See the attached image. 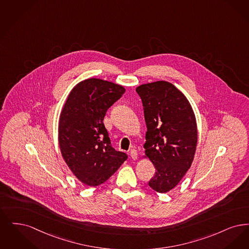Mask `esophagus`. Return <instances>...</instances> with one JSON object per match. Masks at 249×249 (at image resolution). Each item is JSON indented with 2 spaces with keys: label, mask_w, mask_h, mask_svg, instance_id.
I'll list each match as a JSON object with an SVG mask.
<instances>
[{
  "label": "esophagus",
  "mask_w": 249,
  "mask_h": 249,
  "mask_svg": "<svg viewBox=\"0 0 249 249\" xmlns=\"http://www.w3.org/2000/svg\"><path fill=\"white\" fill-rule=\"evenodd\" d=\"M130 157L133 159V160H137L138 159V152L136 150H131L130 152Z\"/></svg>",
  "instance_id": "esophagus-1"
}]
</instances>
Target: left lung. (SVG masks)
Instances as JSON below:
<instances>
[{
    "label": "left lung",
    "mask_w": 249,
    "mask_h": 249,
    "mask_svg": "<svg viewBox=\"0 0 249 249\" xmlns=\"http://www.w3.org/2000/svg\"><path fill=\"white\" fill-rule=\"evenodd\" d=\"M147 126L145 158L156 171L149 186L165 194L174 189L191 167L197 146L195 112L183 93L172 84L157 81L136 88Z\"/></svg>",
    "instance_id": "left-lung-1"
}]
</instances>
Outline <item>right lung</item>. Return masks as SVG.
Returning a JSON list of instances; mask_svg holds the SVG:
<instances>
[{
    "label": "right lung",
    "mask_w": 249,
    "mask_h": 249,
    "mask_svg": "<svg viewBox=\"0 0 249 249\" xmlns=\"http://www.w3.org/2000/svg\"><path fill=\"white\" fill-rule=\"evenodd\" d=\"M124 87L97 78L77 84L67 97L58 124V144L67 165L82 183L105 182L127 159L115 151L103 124L108 108Z\"/></svg>",
    "instance_id": "obj_1"
}]
</instances>
